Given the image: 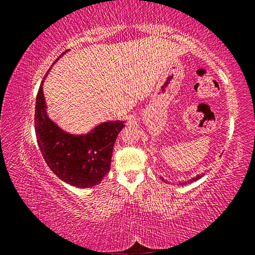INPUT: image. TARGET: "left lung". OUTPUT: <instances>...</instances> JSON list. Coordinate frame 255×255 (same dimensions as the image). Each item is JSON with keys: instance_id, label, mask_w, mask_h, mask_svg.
<instances>
[{"instance_id": "8db88e82", "label": "left lung", "mask_w": 255, "mask_h": 255, "mask_svg": "<svg viewBox=\"0 0 255 255\" xmlns=\"http://www.w3.org/2000/svg\"><path fill=\"white\" fill-rule=\"evenodd\" d=\"M205 174H200V175H197L196 178H192V179H190L189 181H184V182H181V184H189V183H191V182H195V181H197V180H199L200 178H202V176H204ZM162 180H164L163 178H161Z\"/></svg>"}]
</instances>
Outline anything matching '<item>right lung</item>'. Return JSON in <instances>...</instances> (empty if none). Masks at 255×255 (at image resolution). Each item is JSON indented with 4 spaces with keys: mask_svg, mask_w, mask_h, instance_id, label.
Wrapping results in <instances>:
<instances>
[{
    "mask_svg": "<svg viewBox=\"0 0 255 255\" xmlns=\"http://www.w3.org/2000/svg\"><path fill=\"white\" fill-rule=\"evenodd\" d=\"M44 80L36 98L34 129L47 165L60 180L74 187L89 188L99 184L110 171L112 149L118 133L125 127L124 122L102 123L86 135L64 131L47 116L42 92Z\"/></svg>",
    "mask_w": 255,
    "mask_h": 255,
    "instance_id": "1",
    "label": "right lung"
}]
</instances>
